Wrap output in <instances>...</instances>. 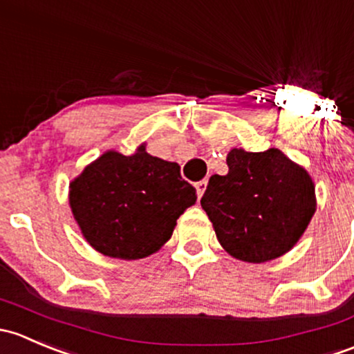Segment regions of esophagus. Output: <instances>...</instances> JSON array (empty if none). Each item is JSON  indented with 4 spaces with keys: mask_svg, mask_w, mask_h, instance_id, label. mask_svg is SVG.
<instances>
[{
    "mask_svg": "<svg viewBox=\"0 0 354 354\" xmlns=\"http://www.w3.org/2000/svg\"><path fill=\"white\" fill-rule=\"evenodd\" d=\"M207 187V180L206 178H203V180L196 182V191H198V198H201V196L204 194V191H206Z\"/></svg>",
    "mask_w": 354,
    "mask_h": 354,
    "instance_id": "esophagus-1",
    "label": "esophagus"
}]
</instances>
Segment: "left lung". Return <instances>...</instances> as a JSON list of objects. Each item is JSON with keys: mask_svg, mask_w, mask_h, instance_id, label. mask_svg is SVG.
Wrapping results in <instances>:
<instances>
[{"mask_svg": "<svg viewBox=\"0 0 354 354\" xmlns=\"http://www.w3.org/2000/svg\"><path fill=\"white\" fill-rule=\"evenodd\" d=\"M227 176H213L201 198L223 249L247 262L288 252L315 213L310 176L281 151L233 148Z\"/></svg>", "mask_w": 354, "mask_h": 354, "instance_id": "8db88e82", "label": "left lung"}]
</instances>
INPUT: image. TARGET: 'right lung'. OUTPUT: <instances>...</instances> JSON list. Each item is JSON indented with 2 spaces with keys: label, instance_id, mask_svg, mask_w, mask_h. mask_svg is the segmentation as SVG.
<instances>
[{
  "label": "right lung",
  "instance_id": "add662e5",
  "mask_svg": "<svg viewBox=\"0 0 354 354\" xmlns=\"http://www.w3.org/2000/svg\"><path fill=\"white\" fill-rule=\"evenodd\" d=\"M196 199L180 167L145 147L131 156L104 153L69 185L71 211L90 245L127 261L156 252Z\"/></svg>",
  "mask_w": 354,
  "mask_h": 354
}]
</instances>
